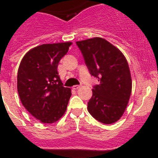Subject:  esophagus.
<instances>
[{
  "label": "esophagus",
  "instance_id": "obj_1",
  "mask_svg": "<svg viewBox=\"0 0 158 158\" xmlns=\"http://www.w3.org/2000/svg\"><path fill=\"white\" fill-rule=\"evenodd\" d=\"M79 87H80V85H73V89H75V90H77V89H79Z\"/></svg>",
  "mask_w": 158,
  "mask_h": 158
}]
</instances>
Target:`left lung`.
<instances>
[{
    "instance_id": "left-lung-1",
    "label": "left lung",
    "mask_w": 158,
    "mask_h": 158,
    "mask_svg": "<svg viewBox=\"0 0 158 158\" xmlns=\"http://www.w3.org/2000/svg\"><path fill=\"white\" fill-rule=\"evenodd\" d=\"M84 60L98 85L88 102L91 115L103 124L120 119L128 106L132 82L128 62L118 49L101 37L77 41Z\"/></svg>"
}]
</instances>
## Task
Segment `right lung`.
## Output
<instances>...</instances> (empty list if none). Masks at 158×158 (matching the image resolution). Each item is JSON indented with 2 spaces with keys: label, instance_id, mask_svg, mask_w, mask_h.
Listing matches in <instances>:
<instances>
[{
  "label": "right lung",
  "instance_id": "right-lung-1",
  "mask_svg": "<svg viewBox=\"0 0 158 158\" xmlns=\"http://www.w3.org/2000/svg\"><path fill=\"white\" fill-rule=\"evenodd\" d=\"M71 42L43 44L28 51L17 73V91L24 108L43 123L51 124L64 114L71 89L63 86L57 67Z\"/></svg>",
  "mask_w": 158,
  "mask_h": 158
}]
</instances>
